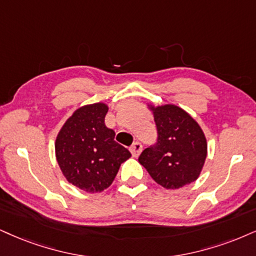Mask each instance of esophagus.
I'll use <instances>...</instances> for the list:
<instances>
[{"label":"esophagus","instance_id":"1","mask_svg":"<svg viewBox=\"0 0 256 256\" xmlns=\"http://www.w3.org/2000/svg\"><path fill=\"white\" fill-rule=\"evenodd\" d=\"M141 150H142V144H141L140 142H134L133 144H132L130 153H132V156H133L136 158V156H140Z\"/></svg>","mask_w":256,"mask_h":256}]
</instances>
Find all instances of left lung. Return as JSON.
Here are the masks:
<instances>
[{"label": "left lung", "instance_id": "1", "mask_svg": "<svg viewBox=\"0 0 256 256\" xmlns=\"http://www.w3.org/2000/svg\"><path fill=\"white\" fill-rule=\"evenodd\" d=\"M156 124V142L138 156L158 184L179 188L200 174L208 153L206 138L197 122L173 104L150 106Z\"/></svg>", "mask_w": 256, "mask_h": 256}]
</instances>
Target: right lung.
<instances>
[{
    "mask_svg": "<svg viewBox=\"0 0 256 256\" xmlns=\"http://www.w3.org/2000/svg\"><path fill=\"white\" fill-rule=\"evenodd\" d=\"M108 106L94 103L77 109L59 132L56 156L62 174L80 190L94 194L112 185L122 162L132 154L116 142L104 124Z\"/></svg>",
    "mask_w": 256,
    "mask_h": 256,
    "instance_id": "add662e5",
    "label": "right lung"
}]
</instances>
